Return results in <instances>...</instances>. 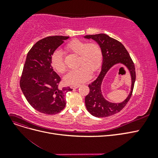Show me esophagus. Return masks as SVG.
<instances>
[{
  "mask_svg": "<svg viewBox=\"0 0 158 158\" xmlns=\"http://www.w3.org/2000/svg\"><path fill=\"white\" fill-rule=\"evenodd\" d=\"M71 88L73 89H76V88H78L80 87V85H71Z\"/></svg>",
  "mask_w": 158,
  "mask_h": 158,
  "instance_id": "1",
  "label": "esophagus"
}]
</instances>
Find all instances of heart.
Returning <instances> with one entry per match:
<instances>
[{"instance_id":"1","label":"heart","mask_w":158,"mask_h":158,"mask_svg":"<svg viewBox=\"0 0 158 158\" xmlns=\"http://www.w3.org/2000/svg\"><path fill=\"white\" fill-rule=\"evenodd\" d=\"M66 49L78 55V66L76 70H70L64 77V82L68 85H76L85 82L91 78L92 72H96L102 64V51L97 43H85L74 40L66 45ZM51 65L59 73H64L66 67L60 50L55 51L51 56Z\"/></svg>"}]
</instances>
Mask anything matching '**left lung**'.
Returning a JSON list of instances; mask_svg holds the SVG:
<instances>
[{"mask_svg":"<svg viewBox=\"0 0 158 158\" xmlns=\"http://www.w3.org/2000/svg\"><path fill=\"white\" fill-rule=\"evenodd\" d=\"M84 37L92 39L99 44L103 55L102 70L98 78L88 85L89 92L85 98V107L88 112L94 117H106L113 115L121 111L131 99L136 80L135 64L121 43L105 33L85 35ZM117 64L125 65L129 70L131 78V87L128 97L123 102L112 103L104 98L101 92V84L107 72Z\"/></svg>","mask_w":158,"mask_h":158,"instance_id":"1","label":"left lung"}]
</instances>
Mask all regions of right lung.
<instances>
[{
  "label": "right lung",
  "instance_id": "1",
  "mask_svg": "<svg viewBox=\"0 0 158 158\" xmlns=\"http://www.w3.org/2000/svg\"><path fill=\"white\" fill-rule=\"evenodd\" d=\"M67 36H50L37 41L26 56L20 85L30 106L44 114L60 112L66 106V93L70 87L60 88V76L51 66L55 51L68 40Z\"/></svg>",
  "mask_w": 158,
  "mask_h": 158
}]
</instances>
